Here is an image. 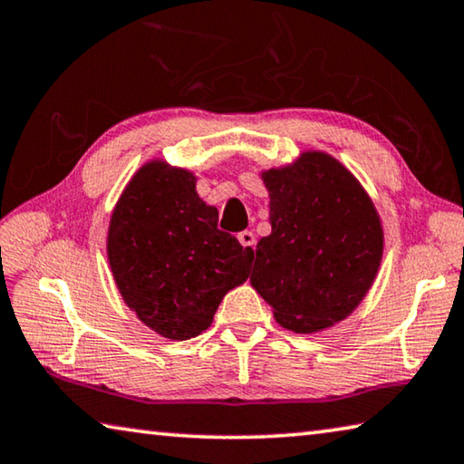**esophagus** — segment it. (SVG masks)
Listing matches in <instances>:
<instances>
[{
  "label": "esophagus",
  "mask_w": 464,
  "mask_h": 464,
  "mask_svg": "<svg viewBox=\"0 0 464 464\" xmlns=\"http://www.w3.org/2000/svg\"><path fill=\"white\" fill-rule=\"evenodd\" d=\"M238 242L242 246H245L246 250H255V245H256V238H255V234L250 232V230H245V232H240L238 234Z\"/></svg>",
  "instance_id": "obj_1"
}]
</instances>
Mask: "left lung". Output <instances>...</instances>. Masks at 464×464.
Returning <instances> with one entry per match:
<instances>
[{
	"label": "left lung",
	"mask_w": 464,
	"mask_h": 464,
	"mask_svg": "<svg viewBox=\"0 0 464 464\" xmlns=\"http://www.w3.org/2000/svg\"><path fill=\"white\" fill-rule=\"evenodd\" d=\"M273 232L258 240L250 283L283 328L312 334L367 295L383 255L379 214L336 159L304 152L263 173Z\"/></svg>",
	"instance_id": "obj_1"
}]
</instances>
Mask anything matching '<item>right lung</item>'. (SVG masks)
Wrapping results in <instances>:
<instances>
[{
	"label": "right lung",
	"instance_id": "right-lung-1",
	"mask_svg": "<svg viewBox=\"0 0 464 464\" xmlns=\"http://www.w3.org/2000/svg\"><path fill=\"white\" fill-rule=\"evenodd\" d=\"M108 258L140 322L165 338L187 340L209 328L224 295L248 279L255 256L218 230V209L199 199L189 170L152 160L116 203Z\"/></svg>",
	"mask_w": 464,
	"mask_h": 464
}]
</instances>
